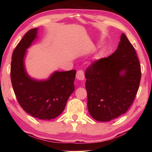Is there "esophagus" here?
Here are the masks:
<instances>
[{
    "label": "esophagus",
    "mask_w": 152,
    "mask_h": 152,
    "mask_svg": "<svg viewBox=\"0 0 152 152\" xmlns=\"http://www.w3.org/2000/svg\"><path fill=\"white\" fill-rule=\"evenodd\" d=\"M85 78L84 75V72L83 70H78L76 72V78L80 80H83Z\"/></svg>",
    "instance_id": "obj_1"
}]
</instances>
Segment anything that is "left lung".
I'll return each mask as SVG.
<instances>
[{
    "label": "left lung",
    "instance_id": "1",
    "mask_svg": "<svg viewBox=\"0 0 152 152\" xmlns=\"http://www.w3.org/2000/svg\"><path fill=\"white\" fill-rule=\"evenodd\" d=\"M120 40L114 53L95 61L86 70L88 110L99 121L125 114L139 88L141 68L136 51L124 33Z\"/></svg>",
    "mask_w": 152,
    "mask_h": 152
}]
</instances>
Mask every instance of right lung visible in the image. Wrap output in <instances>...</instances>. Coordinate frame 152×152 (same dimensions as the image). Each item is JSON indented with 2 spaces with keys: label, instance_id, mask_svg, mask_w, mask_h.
Returning a JSON list of instances; mask_svg holds the SVG:
<instances>
[{
  "label": "right lung",
  "instance_id": "right-lung-1",
  "mask_svg": "<svg viewBox=\"0 0 152 152\" xmlns=\"http://www.w3.org/2000/svg\"><path fill=\"white\" fill-rule=\"evenodd\" d=\"M37 28L25 33L12 53L10 78L14 93L21 107L34 118L51 119L64 110L67 100L74 90L76 71L54 72L45 81L31 78L25 70L26 50L37 37Z\"/></svg>",
  "mask_w": 152,
  "mask_h": 152
}]
</instances>
